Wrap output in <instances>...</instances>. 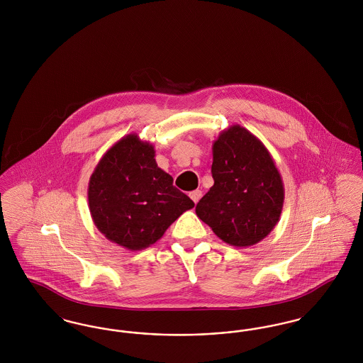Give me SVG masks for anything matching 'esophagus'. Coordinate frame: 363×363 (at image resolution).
Wrapping results in <instances>:
<instances>
[{"label": "esophagus", "mask_w": 363, "mask_h": 363, "mask_svg": "<svg viewBox=\"0 0 363 363\" xmlns=\"http://www.w3.org/2000/svg\"><path fill=\"white\" fill-rule=\"evenodd\" d=\"M190 199L194 201V204H197L199 203V200L201 199V196H203V191L201 190H193V191H190L189 193Z\"/></svg>", "instance_id": "obj_1"}]
</instances>
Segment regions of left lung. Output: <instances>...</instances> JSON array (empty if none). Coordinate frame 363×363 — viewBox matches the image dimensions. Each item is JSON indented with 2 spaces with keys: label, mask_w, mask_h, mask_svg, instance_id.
<instances>
[{
  "label": "left lung",
  "mask_w": 363,
  "mask_h": 363,
  "mask_svg": "<svg viewBox=\"0 0 363 363\" xmlns=\"http://www.w3.org/2000/svg\"><path fill=\"white\" fill-rule=\"evenodd\" d=\"M213 186L196 213L222 241L247 247L277 225L284 186L265 145L241 125L225 129L212 145Z\"/></svg>",
  "instance_id": "obj_1"
}]
</instances>
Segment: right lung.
Here are the masks:
<instances>
[{
  "instance_id": "add662e5",
  "label": "right lung",
  "mask_w": 363,
  "mask_h": 363,
  "mask_svg": "<svg viewBox=\"0 0 363 363\" xmlns=\"http://www.w3.org/2000/svg\"><path fill=\"white\" fill-rule=\"evenodd\" d=\"M88 206L108 241L141 250L160 240L194 203L157 167L154 145L130 133L96 164L88 184Z\"/></svg>"
}]
</instances>
